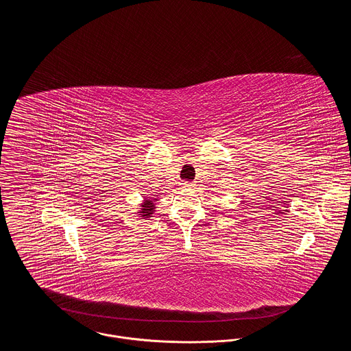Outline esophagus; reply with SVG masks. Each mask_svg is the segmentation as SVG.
Here are the masks:
<instances>
[{
	"label": "esophagus",
	"mask_w": 351,
	"mask_h": 351,
	"mask_svg": "<svg viewBox=\"0 0 351 351\" xmlns=\"http://www.w3.org/2000/svg\"><path fill=\"white\" fill-rule=\"evenodd\" d=\"M182 184H183V187H190V186H193L190 182H183Z\"/></svg>",
	"instance_id": "esophagus-1"
}]
</instances>
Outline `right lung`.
<instances>
[{"label": "right lung", "instance_id": "1", "mask_svg": "<svg viewBox=\"0 0 351 351\" xmlns=\"http://www.w3.org/2000/svg\"><path fill=\"white\" fill-rule=\"evenodd\" d=\"M154 202H157V197H147V198H144V202L141 203V210L138 211L140 214L138 215H141V218H149V217H153V214L156 213V204H154Z\"/></svg>", "mask_w": 351, "mask_h": 351}]
</instances>
